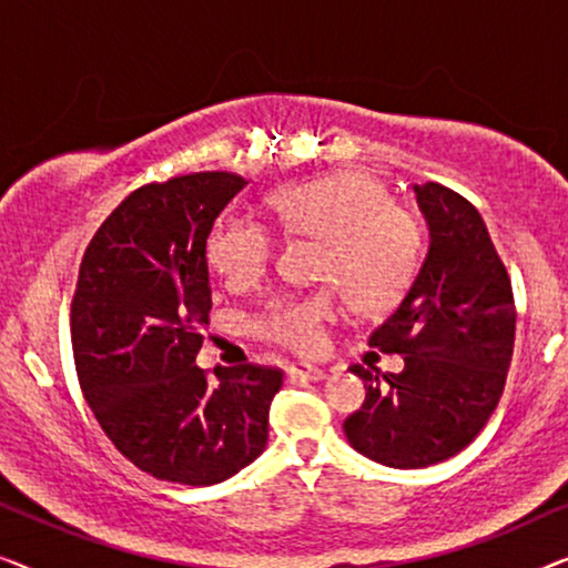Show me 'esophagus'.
Here are the masks:
<instances>
[{
  "instance_id": "esophagus-1",
  "label": "esophagus",
  "mask_w": 568,
  "mask_h": 568,
  "mask_svg": "<svg viewBox=\"0 0 568 568\" xmlns=\"http://www.w3.org/2000/svg\"><path fill=\"white\" fill-rule=\"evenodd\" d=\"M290 375L294 379H307V383H321L325 377V369L323 367H315V364H307V362H297L290 367Z\"/></svg>"
}]
</instances>
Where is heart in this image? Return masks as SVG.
Wrapping results in <instances>:
<instances>
[{
  "instance_id": "obj_1",
  "label": "heart",
  "mask_w": 568,
  "mask_h": 568,
  "mask_svg": "<svg viewBox=\"0 0 568 568\" xmlns=\"http://www.w3.org/2000/svg\"><path fill=\"white\" fill-rule=\"evenodd\" d=\"M268 214L284 232L323 243L321 276L336 278L362 310L393 305L414 276L418 261L416 222L393 206L383 185L367 175L338 173L286 185L266 199ZM274 253V237L258 222L224 216L206 235V261L227 286L258 282ZM344 310L336 286L276 297L263 310L266 338L315 352L325 328Z\"/></svg>"
}]
</instances>
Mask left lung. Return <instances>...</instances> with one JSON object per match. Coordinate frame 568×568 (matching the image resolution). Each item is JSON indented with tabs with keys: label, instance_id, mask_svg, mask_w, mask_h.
I'll return each mask as SVG.
<instances>
[{
	"label": "left lung",
	"instance_id": "obj_1",
	"mask_svg": "<svg viewBox=\"0 0 568 568\" xmlns=\"http://www.w3.org/2000/svg\"><path fill=\"white\" fill-rule=\"evenodd\" d=\"M429 247L369 346L400 372H352L367 398L344 422L348 445L387 468H426L468 447L501 398L515 348V297L484 216L439 183L414 185Z\"/></svg>",
	"mask_w": 568,
	"mask_h": 568
}]
</instances>
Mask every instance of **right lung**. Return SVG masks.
<instances>
[{
  "instance_id": "1",
  "label": "right lung",
  "mask_w": 568,
  "mask_h": 568,
  "mask_svg": "<svg viewBox=\"0 0 568 568\" xmlns=\"http://www.w3.org/2000/svg\"><path fill=\"white\" fill-rule=\"evenodd\" d=\"M247 185L232 173L150 183L100 224L80 266L72 348L98 424L139 470L222 484L263 453L282 369L196 367L212 286L206 235Z\"/></svg>"
}]
</instances>
